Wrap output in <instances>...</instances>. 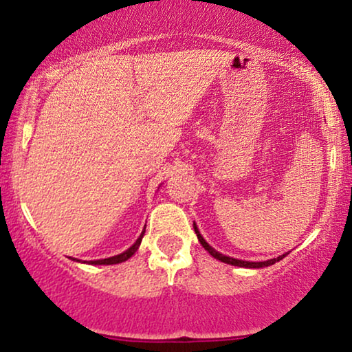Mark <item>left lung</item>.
Wrapping results in <instances>:
<instances>
[{
	"label": "left lung",
	"mask_w": 352,
	"mask_h": 352,
	"mask_svg": "<svg viewBox=\"0 0 352 352\" xmlns=\"http://www.w3.org/2000/svg\"><path fill=\"white\" fill-rule=\"evenodd\" d=\"M194 229H195V234H197V239H199V242L201 243V247H204L206 252H208L211 256L219 259V261H223L226 264H232V266H239V267H266V266H271V264L280 261V259L285 256V254H282V256L278 258H274V259H267V261H261V263H252V261H242V259H235V258H230V256H226V254L216 252L213 247H210L208 243H206V240L201 237V234L199 232V229H197V226L194 223Z\"/></svg>",
	"instance_id": "left-lung-1"
}]
</instances>
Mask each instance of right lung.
<instances>
[{"label":"right lung","mask_w":352,"mask_h":352,"mask_svg":"<svg viewBox=\"0 0 352 352\" xmlns=\"http://www.w3.org/2000/svg\"><path fill=\"white\" fill-rule=\"evenodd\" d=\"M144 232H146V228H144V230H142V234L139 235V239L136 240V242H134V245L133 247H129L126 252H123V253H120V254H117V256H112V258H105V259H98V261H89V264H118V263H123V261H126V259H129L133 256L134 253L138 252V248H139V245H141V240H142V235H144Z\"/></svg>","instance_id":"add662e5"}]
</instances>
